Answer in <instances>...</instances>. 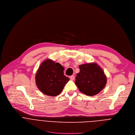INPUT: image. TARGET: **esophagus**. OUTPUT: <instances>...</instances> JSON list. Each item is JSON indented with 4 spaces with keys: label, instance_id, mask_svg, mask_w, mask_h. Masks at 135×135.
<instances>
[{
    "label": "esophagus",
    "instance_id": "34e87169",
    "mask_svg": "<svg viewBox=\"0 0 135 135\" xmlns=\"http://www.w3.org/2000/svg\"><path fill=\"white\" fill-rule=\"evenodd\" d=\"M70 79H71V80H73L74 79V75H71V76L70 77Z\"/></svg>",
    "mask_w": 135,
    "mask_h": 135
}]
</instances>
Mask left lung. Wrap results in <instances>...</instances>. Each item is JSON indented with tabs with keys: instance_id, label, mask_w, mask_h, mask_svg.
<instances>
[{
	"instance_id": "left-lung-1",
	"label": "left lung",
	"mask_w": 135,
	"mask_h": 135,
	"mask_svg": "<svg viewBox=\"0 0 135 135\" xmlns=\"http://www.w3.org/2000/svg\"><path fill=\"white\" fill-rule=\"evenodd\" d=\"M75 84L79 90L88 96H94L105 87L106 76L101 68L96 63L79 65Z\"/></svg>"
}]
</instances>
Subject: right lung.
<instances>
[{"label":"right lung","instance_id":"right-lung-1","mask_svg":"<svg viewBox=\"0 0 135 135\" xmlns=\"http://www.w3.org/2000/svg\"><path fill=\"white\" fill-rule=\"evenodd\" d=\"M64 70L59 63L50 59L44 61L36 74V83L38 89L48 96L59 95L70 80L64 75Z\"/></svg>","mask_w":135,"mask_h":135}]
</instances>
